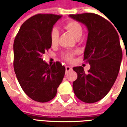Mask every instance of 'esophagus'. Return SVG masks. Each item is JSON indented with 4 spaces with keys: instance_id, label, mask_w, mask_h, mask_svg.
<instances>
[{
    "instance_id": "1",
    "label": "esophagus",
    "mask_w": 127,
    "mask_h": 127,
    "mask_svg": "<svg viewBox=\"0 0 127 127\" xmlns=\"http://www.w3.org/2000/svg\"><path fill=\"white\" fill-rule=\"evenodd\" d=\"M65 69H66V72H68L71 70L72 67L71 66H65Z\"/></svg>"
}]
</instances>
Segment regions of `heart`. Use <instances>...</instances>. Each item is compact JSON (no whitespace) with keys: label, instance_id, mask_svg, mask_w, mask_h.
<instances>
[{"label":"heart","instance_id":"1","mask_svg":"<svg viewBox=\"0 0 127 127\" xmlns=\"http://www.w3.org/2000/svg\"><path fill=\"white\" fill-rule=\"evenodd\" d=\"M64 29L69 31L73 35L75 38L81 36L82 34V26L79 22L75 20H69L64 24ZM59 37V32L56 28H53L50 32V41L52 45H55L58 43ZM75 52H66L63 54V57L64 60L71 61L73 58Z\"/></svg>","mask_w":127,"mask_h":127}]
</instances>
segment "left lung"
<instances>
[{"label":"left lung","instance_id":"left-lung-1","mask_svg":"<svg viewBox=\"0 0 127 127\" xmlns=\"http://www.w3.org/2000/svg\"><path fill=\"white\" fill-rule=\"evenodd\" d=\"M69 17L87 27L84 60L91 64L88 73L82 66L73 67L77 73L73 91L83 102L95 103L109 93L118 77L123 59L119 36L112 24L100 15L86 13Z\"/></svg>","mask_w":127,"mask_h":127}]
</instances>
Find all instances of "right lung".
Instances as JSON below:
<instances>
[{"mask_svg":"<svg viewBox=\"0 0 127 127\" xmlns=\"http://www.w3.org/2000/svg\"><path fill=\"white\" fill-rule=\"evenodd\" d=\"M62 15L37 14L21 26L13 43V66L24 93L32 100L45 103L57 93L65 73L60 62L49 65L42 56L52 46L50 32Z\"/></svg>","mask_w":127,"mask_h":127,"instance_id":"right-lung-1","label":"right lung"}]
</instances>
